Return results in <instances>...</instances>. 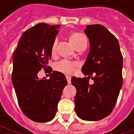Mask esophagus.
Segmentation results:
<instances>
[{"label":"esophagus","mask_w":134,"mask_h":134,"mask_svg":"<svg viewBox=\"0 0 134 134\" xmlns=\"http://www.w3.org/2000/svg\"><path fill=\"white\" fill-rule=\"evenodd\" d=\"M66 77H67V83H68V84H70V83H71V77H70V76H67Z\"/></svg>","instance_id":"1"}]
</instances>
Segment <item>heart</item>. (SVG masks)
Instances as JSON below:
<instances>
[{
  "label": "heart",
  "instance_id": "1",
  "mask_svg": "<svg viewBox=\"0 0 134 134\" xmlns=\"http://www.w3.org/2000/svg\"><path fill=\"white\" fill-rule=\"evenodd\" d=\"M68 37H69V40L70 42V43L72 44V46L76 49H77L79 47H81L84 44L87 43V40H86L85 36L84 35H82L81 33H79V32H70L68 35ZM57 44H58V40L55 39L52 43V46H51L52 54L56 53ZM55 67L57 70H59L60 72H63V73L67 74H70L77 67V64L75 62L64 60H61L59 63H57Z\"/></svg>",
  "mask_w": 134,
  "mask_h": 134
}]
</instances>
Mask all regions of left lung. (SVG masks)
Instances as JSON below:
<instances>
[{"label": "left lung", "mask_w": 134, "mask_h": 134, "mask_svg": "<svg viewBox=\"0 0 134 134\" xmlns=\"http://www.w3.org/2000/svg\"><path fill=\"white\" fill-rule=\"evenodd\" d=\"M85 33L90 50L81 71L87 77L71 78L77 90L74 110L81 120L97 121L108 116L116 103L122 85V56L117 39L105 26L87 25Z\"/></svg>", "instance_id": "1"}]
</instances>
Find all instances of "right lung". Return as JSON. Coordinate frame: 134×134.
I'll return each mask as SVG.
<instances>
[{
    "label": "right lung",
    "instance_id": "add662e5",
    "mask_svg": "<svg viewBox=\"0 0 134 134\" xmlns=\"http://www.w3.org/2000/svg\"><path fill=\"white\" fill-rule=\"evenodd\" d=\"M60 26L40 23L29 29L13 53L12 80L19 106L29 119L37 122H46L55 117L63 89L67 85L61 72L53 71L48 80L37 76L42 68L52 71L47 64Z\"/></svg>",
    "mask_w": 134,
    "mask_h": 134
}]
</instances>
